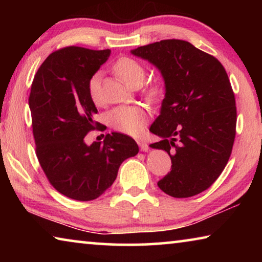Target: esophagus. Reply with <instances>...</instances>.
<instances>
[{
    "instance_id": "34e87169",
    "label": "esophagus",
    "mask_w": 262,
    "mask_h": 262,
    "mask_svg": "<svg viewBox=\"0 0 262 262\" xmlns=\"http://www.w3.org/2000/svg\"><path fill=\"white\" fill-rule=\"evenodd\" d=\"M137 144H139L141 151H148V150H149V145L145 143L144 141L139 140V141H137Z\"/></svg>"
}]
</instances>
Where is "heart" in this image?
I'll list each match as a JSON object with an SVG mask.
<instances>
[{
  "mask_svg": "<svg viewBox=\"0 0 262 262\" xmlns=\"http://www.w3.org/2000/svg\"><path fill=\"white\" fill-rule=\"evenodd\" d=\"M114 72L118 77L130 85L133 82L143 81L144 69L139 62L130 57H121L114 64ZM89 92L92 100L96 104L100 101V75L97 73L90 78L89 82ZM162 94V86L155 84L148 90V97L150 99H156ZM108 122L115 130L125 133L128 135H137L144 129L149 121L150 114L147 108L139 105L119 106L111 111L107 115Z\"/></svg>",
  "mask_w": 262,
  "mask_h": 262,
  "instance_id": "obj_1",
  "label": "heart"
}]
</instances>
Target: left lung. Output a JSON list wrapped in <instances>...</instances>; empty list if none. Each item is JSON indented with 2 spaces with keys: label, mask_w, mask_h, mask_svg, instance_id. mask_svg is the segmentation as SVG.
<instances>
[{
  "label": "left lung",
  "mask_w": 262,
  "mask_h": 262,
  "mask_svg": "<svg viewBox=\"0 0 262 262\" xmlns=\"http://www.w3.org/2000/svg\"><path fill=\"white\" fill-rule=\"evenodd\" d=\"M161 72L165 97L150 127L172 170L158 187L173 198H189L215 183L230 158L237 110L228 74L212 55L192 43L167 39L130 51Z\"/></svg>",
  "instance_id": "1"
}]
</instances>
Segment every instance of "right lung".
Instances as JSON below:
<instances>
[{
  "label": "right lung",
  "mask_w": 262,
  "mask_h": 262,
  "mask_svg": "<svg viewBox=\"0 0 262 262\" xmlns=\"http://www.w3.org/2000/svg\"><path fill=\"white\" fill-rule=\"evenodd\" d=\"M110 54V50L62 48L42 62L31 86L38 161L53 187L74 200L100 196L114 183L121 163L139 152L136 142L120 133L90 145L84 142L98 126L89 82Z\"/></svg>",
  "instance_id": "right-lung-1"
}]
</instances>
